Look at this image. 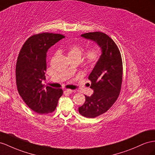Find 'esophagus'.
<instances>
[{
  "label": "esophagus",
  "instance_id": "obj_1",
  "mask_svg": "<svg viewBox=\"0 0 155 155\" xmlns=\"http://www.w3.org/2000/svg\"><path fill=\"white\" fill-rule=\"evenodd\" d=\"M65 92H66V93H67L68 94H71V93H72V90L69 89H66Z\"/></svg>",
  "mask_w": 155,
  "mask_h": 155
}]
</instances>
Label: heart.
<instances>
[{"mask_svg":"<svg viewBox=\"0 0 155 155\" xmlns=\"http://www.w3.org/2000/svg\"><path fill=\"white\" fill-rule=\"evenodd\" d=\"M83 53V49L78 44H73L68 49V56L70 59L80 60ZM98 51L97 49H91L85 55L87 63L89 65H94L98 59Z\"/></svg>","mask_w":155,"mask_h":155,"instance_id":"obj_1","label":"heart"}]
</instances>
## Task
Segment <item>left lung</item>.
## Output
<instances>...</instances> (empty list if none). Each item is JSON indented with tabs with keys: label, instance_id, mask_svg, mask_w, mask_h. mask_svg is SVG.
<instances>
[{
	"label": "left lung",
	"instance_id": "1",
	"mask_svg": "<svg viewBox=\"0 0 155 155\" xmlns=\"http://www.w3.org/2000/svg\"><path fill=\"white\" fill-rule=\"evenodd\" d=\"M81 36L95 42L102 52L89 76L93 94L85 95V103L78 108L81 115L94 118L106 112L119 97L123 79L122 59L118 47L107 35L94 32Z\"/></svg>",
	"mask_w": 155,
	"mask_h": 155
}]
</instances>
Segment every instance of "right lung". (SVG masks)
<instances>
[{"label": "right lung", "instance_id": "add662e5", "mask_svg": "<svg viewBox=\"0 0 155 155\" xmlns=\"http://www.w3.org/2000/svg\"><path fill=\"white\" fill-rule=\"evenodd\" d=\"M64 36L59 34L41 33L28 38L19 53L16 63L17 87L23 101L39 114L55 110L62 95L61 89L44 87L48 50Z\"/></svg>", "mask_w": 155, "mask_h": 155}]
</instances>
